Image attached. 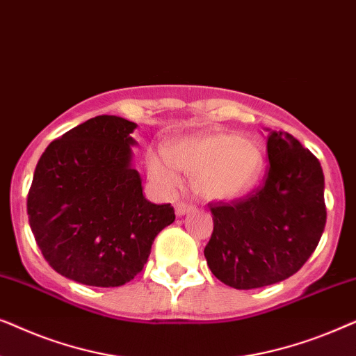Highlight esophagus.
I'll use <instances>...</instances> for the list:
<instances>
[{
	"label": "esophagus",
	"mask_w": 356,
	"mask_h": 356,
	"mask_svg": "<svg viewBox=\"0 0 356 356\" xmlns=\"http://www.w3.org/2000/svg\"><path fill=\"white\" fill-rule=\"evenodd\" d=\"M191 211H194V206H193V204H188V202H178L177 206H175V212H177V216H178V217H181V216H184V213H188V212H191Z\"/></svg>",
	"instance_id": "obj_1"
}]
</instances>
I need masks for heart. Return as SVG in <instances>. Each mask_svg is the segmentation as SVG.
<instances>
[{"label":"heart","mask_w":356,"mask_h":356,"mask_svg":"<svg viewBox=\"0 0 356 356\" xmlns=\"http://www.w3.org/2000/svg\"><path fill=\"white\" fill-rule=\"evenodd\" d=\"M145 167L152 181L172 193L183 183L181 172L194 175L204 197L228 201L245 194L261 177L264 154L254 139L211 133L178 140L170 150L150 149Z\"/></svg>","instance_id":"b5f03b06"}]
</instances>
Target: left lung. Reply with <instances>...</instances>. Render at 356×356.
Wrapping results in <instances>:
<instances>
[{
    "instance_id": "left-lung-1",
    "label": "left lung",
    "mask_w": 356,
    "mask_h": 356,
    "mask_svg": "<svg viewBox=\"0 0 356 356\" xmlns=\"http://www.w3.org/2000/svg\"><path fill=\"white\" fill-rule=\"evenodd\" d=\"M269 172L261 188L232 202H212L213 232L204 256L218 280L261 289L296 274L325 227L319 160L282 131L267 134Z\"/></svg>"
}]
</instances>
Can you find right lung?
I'll return each instance as SVG.
<instances>
[{
	"label": "right lung",
	"instance_id": "obj_1",
	"mask_svg": "<svg viewBox=\"0 0 356 356\" xmlns=\"http://www.w3.org/2000/svg\"><path fill=\"white\" fill-rule=\"evenodd\" d=\"M138 128L120 116L87 120L45 149L27 196L32 233L58 274L90 286H120L149 259L155 236L175 220L152 204L133 168Z\"/></svg>",
	"mask_w": 356,
	"mask_h": 356
}]
</instances>
